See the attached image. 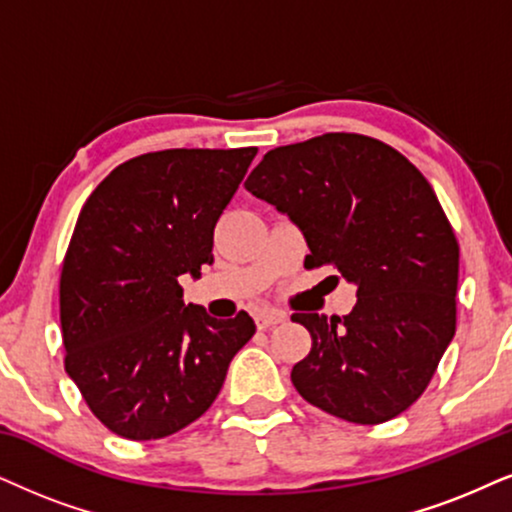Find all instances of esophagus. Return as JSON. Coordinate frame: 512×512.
Returning <instances> with one entry per match:
<instances>
[{
  "instance_id": "34e87169",
  "label": "esophagus",
  "mask_w": 512,
  "mask_h": 512,
  "mask_svg": "<svg viewBox=\"0 0 512 512\" xmlns=\"http://www.w3.org/2000/svg\"><path fill=\"white\" fill-rule=\"evenodd\" d=\"M255 321H257V328H260V331H267V328L276 326V323L286 321V314L276 312V309H269V312H260V314H257Z\"/></svg>"
}]
</instances>
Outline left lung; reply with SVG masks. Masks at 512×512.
Wrapping results in <instances>:
<instances>
[{
	"mask_svg": "<svg viewBox=\"0 0 512 512\" xmlns=\"http://www.w3.org/2000/svg\"><path fill=\"white\" fill-rule=\"evenodd\" d=\"M245 189L302 231L304 267L357 286L342 319L293 314L312 335L295 390L359 425L409 409L456 333L458 243L428 179L383 141L333 132L269 151Z\"/></svg>",
	"mask_w": 512,
	"mask_h": 512,
	"instance_id": "1",
	"label": "left lung"
}]
</instances>
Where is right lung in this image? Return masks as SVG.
Here are the masks:
<instances>
[{
    "instance_id": "obj_1",
    "label": "right lung",
    "mask_w": 512,
    "mask_h": 512,
    "mask_svg": "<svg viewBox=\"0 0 512 512\" xmlns=\"http://www.w3.org/2000/svg\"><path fill=\"white\" fill-rule=\"evenodd\" d=\"M257 148H170L115 167L77 217L61 271L66 373L108 430L163 439L210 409L255 321L184 304Z\"/></svg>"
}]
</instances>
